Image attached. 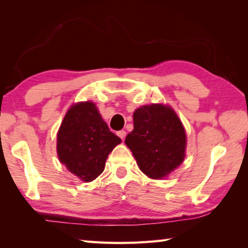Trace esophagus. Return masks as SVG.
<instances>
[{
    "mask_svg": "<svg viewBox=\"0 0 248 248\" xmlns=\"http://www.w3.org/2000/svg\"><path fill=\"white\" fill-rule=\"evenodd\" d=\"M117 134H118V137L120 138L121 140H124V138H125V134H127V132H125L124 130H120V131L117 132Z\"/></svg>",
    "mask_w": 248,
    "mask_h": 248,
    "instance_id": "obj_1",
    "label": "esophagus"
}]
</instances>
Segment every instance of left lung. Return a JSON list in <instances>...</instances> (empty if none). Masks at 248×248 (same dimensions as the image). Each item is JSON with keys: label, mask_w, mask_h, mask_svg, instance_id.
Masks as SVG:
<instances>
[{"label": "left lung", "mask_w": 248, "mask_h": 248, "mask_svg": "<svg viewBox=\"0 0 248 248\" xmlns=\"http://www.w3.org/2000/svg\"><path fill=\"white\" fill-rule=\"evenodd\" d=\"M124 143L146 176L162 179L183 163L186 133L173 108L145 105L133 112V130Z\"/></svg>", "instance_id": "1"}]
</instances>
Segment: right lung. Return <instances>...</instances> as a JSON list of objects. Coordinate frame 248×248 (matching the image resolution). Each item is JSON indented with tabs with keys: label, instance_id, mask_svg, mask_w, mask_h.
<instances>
[{
	"label": "right lung",
	"instance_id": "1",
	"mask_svg": "<svg viewBox=\"0 0 248 248\" xmlns=\"http://www.w3.org/2000/svg\"><path fill=\"white\" fill-rule=\"evenodd\" d=\"M121 139L109 130L92 102L74 104L57 136L59 159L71 173L90 183L103 173L109 153Z\"/></svg>",
	"mask_w": 248,
	"mask_h": 248
}]
</instances>
